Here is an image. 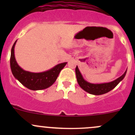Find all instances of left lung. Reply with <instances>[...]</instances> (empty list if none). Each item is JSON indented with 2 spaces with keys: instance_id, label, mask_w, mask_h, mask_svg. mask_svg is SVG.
<instances>
[{
  "instance_id": "obj_1",
  "label": "left lung",
  "mask_w": 135,
  "mask_h": 135,
  "mask_svg": "<svg viewBox=\"0 0 135 135\" xmlns=\"http://www.w3.org/2000/svg\"><path fill=\"white\" fill-rule=\"evenodd\" d=\"M75 72L77 81L80 88H82L86 92L92 94V95H100L108 93L110 91L112 90L114 88H115V86L124 78L127 73V70L124 74L118 78V79L111 81V82L104 83V84H91V83L85 81L80 73L78 66H76Z\"/></svg>"
}]
</instances>
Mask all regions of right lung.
<instances>
[{
    "label": "right lung",
    "mask_w": 135,
    "mask_h": 135,
    "mask_svg": "<svg viewBox=\"0 0 135 135\" xmlns=\"http://www.w3.org/2000/svg\"><path fill=\"white\" fill-rule=\"evenodd\" d=\"M16 42L17 40L12 46L10 56V67L13 76L24 86L31 90H41L52 85L61 70L67 62L58 64L50 70L43 73H35L26 71L19 66L15 58L14 47Z\"/></svg>",
    "instance_id": "obj_1"
}]
</instances>
